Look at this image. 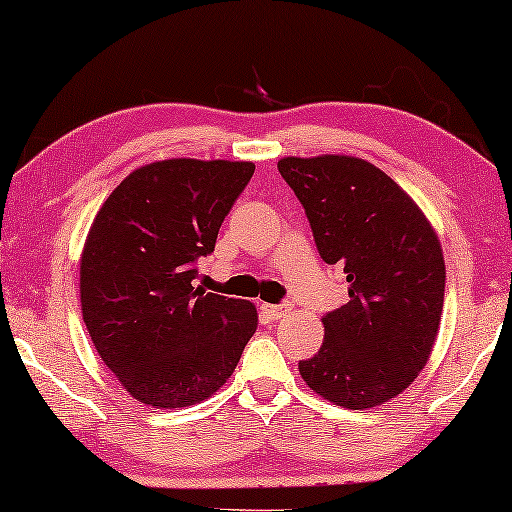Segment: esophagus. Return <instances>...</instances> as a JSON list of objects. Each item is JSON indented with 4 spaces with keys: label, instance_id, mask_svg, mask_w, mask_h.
Here are the masks:
<instances>
[{
    "label": "esophagus",
    "instance_id": "34e87169",
    "mask_svg": "<svg viewBox=\"0 0 512 512\" xmlns=\"http://www.w3.org/2000/svg\"><path fill=\"white\" fill-rule=\"evenodd\" d=\"M261 307H263V312L268 314L270 319H279V317H282V314L289 312V305H272V303H263Z\"/></svg>",
    "mask_w": 512,
    "mask_h": 512
}]
</instances>
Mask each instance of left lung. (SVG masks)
<instances>
[{
	"label": "left lung",
	"instance_id": "1",
	"mask_svg": "<svg viewBox=\"0 0 512 512\" xmlns=\"http://www.w3.org/2000/svg\"><path fill=\"white\" fill-rule=\"evenodd\" d=\"M277 170L310 221L319 256L340 265L349 303L326 312V338L300 375L349 410L410 387L429 361L445 298L443 249L410 195L352 156L282 158Z\"/></svg>",
	"mask_w": 512,
	"mask_h": 512
}]
</instances>
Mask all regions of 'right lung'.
I'll list each match as a JSON object with an SVG mask.
<instances>
[{"mask_svg":"<svg viewBox=\"0 0 512 512\" xmlns=\"http://www.w3.org/2000/svg\"><path fill=\"white\" fill-rule=\"evenodd\" d=\"M254 163L174 158L128 174L104 200L81 254L90 340L125 391L156 408L205 401L251 335L249 300L195 289Z\"/></svg>","mask_w":512,"mask_h":512,"instance_id":"1","label":"right lung"}]
</instances>
